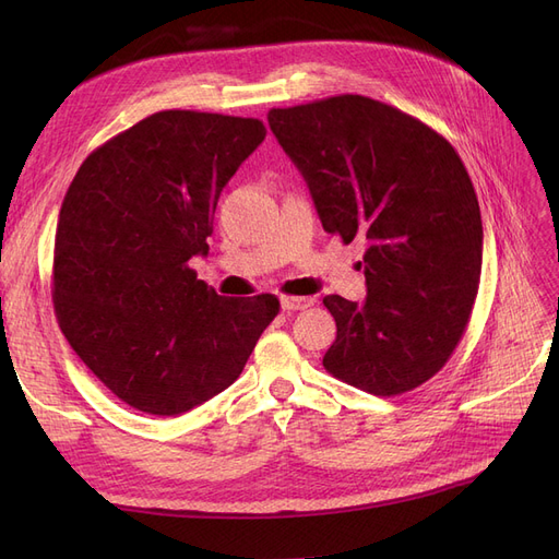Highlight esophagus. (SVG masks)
I'll use <instances>...</instances> for the list:
<instances>
[{
	"label": "esophagus",
	"mask_w": 559,
	"mask_h": 559,
	"mask_svg": "<svg viewBox=\"0 0 559 559\" xmlns=\"http://www.w3.org/2000/svg\"><path fill=\"white\" fill-rule=\"evenodd\" d=\"M314 302L310 296H282V310L296 312V310H308Z\"/></svg>",
	"instance_id": "esophagus-1"
}]
</instances>
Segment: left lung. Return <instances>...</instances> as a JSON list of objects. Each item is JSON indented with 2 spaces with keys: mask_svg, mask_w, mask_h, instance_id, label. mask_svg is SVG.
I'll use <instances>...</instances> for the list:
<instances>
[{
  "mask_svg": "<svg viewBox=\"0 0 559 559\" xmlns=\"http://www.w3.org/2000/svg\"><path fill=\"white\" fill-rule=\"evenodd\" d=\"M270 130L306 177L321 226L366 240L368 296H326L324 368L376 396L425 384L460 345L478 296L483 222L454 146L419 118L364 95L270 109Z\"/></svg>",
  "mask_w": 559,
  "mask_h": 559,
  "instance_id": "1",
  "label": "left lung"
}]
</instances>
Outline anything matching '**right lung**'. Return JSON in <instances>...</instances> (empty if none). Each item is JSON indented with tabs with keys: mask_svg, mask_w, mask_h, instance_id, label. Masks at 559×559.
Listing matches in <instances>:
<instances>
[{
	"mask_svg": "<svg viewBox=\"0 0 559 559\" xmlns=\"http://www.w3.org/2000/svg\"><path fill=\"white\" fill-rule=\"evenodd\" d=\"M265 140L259 118L167 109L81 163L53 251V308L114 396L173 417L240 378L280 312L273 294L218 296L189 261L207 253L218 195Z\"/></svg>",
	"mask_w": 559,
	"mask_h": 559,
	"instance_id": "add662e5",
	"label": "right lung"
}]
</instances>
